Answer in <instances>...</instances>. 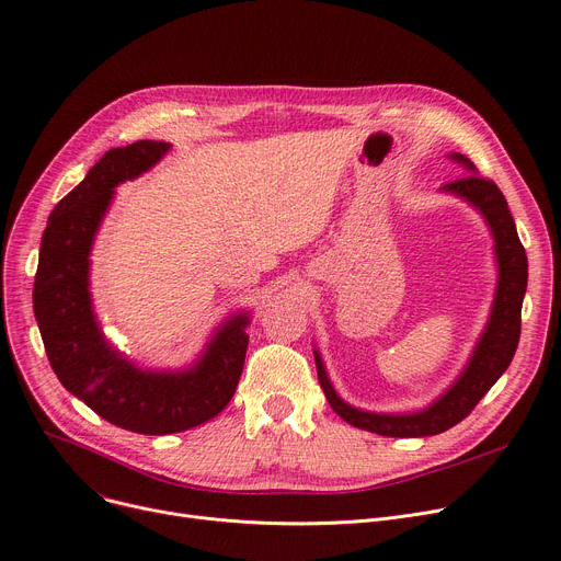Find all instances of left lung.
Here are the masks:
<instances>
[{
	"label": "left lung",
	"instance_id": "1",
	"mask_svg": "<svg viewBox=\"0 0 561 561\" xmlns=\"http://www.w3.org/2000/svg\"><path fill=\"white\" fill-rule=\"evenodd\" d=\"M450 159L461 163L470 174H463L461 180L448 182L444 191L466 199L468 204H473L486 218L495 241L493 248L497 261V286L489 322L473 350V355H470V362L455 379V385L438 400H434L427 409L416 411V414H375V411L350 407L336 396L318 350L313 352L320 389L325 391L330 407L345 423L381 436H432L461 423L500 379V375L507 370L520 339V307L527 288V256L516 233L507 199L491 180H484V176L476 174L478 170L473 161L457 152Z\"/></svg>",
	"mask_w": 561,
	"mask_h": 561
}]
</instances>
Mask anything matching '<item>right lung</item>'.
Instances as JSON below:
<instances>
[{"instance_id":"1","label":"right lung","mask_w":561,"mask_h":561,"mask_svg":"<svg viewBox=\"0 0 561 561\" xmlns=\"http://www.w3.org/2000/svg\"><path fill=\"white\" fill-rule=\"evenodd\" d=\"M170 142L113 147L49 214L34 282V313L58 381L104 421L138 434H172L216 419L245 364L248 313H236L186 370H142L104 339L88 271L100 222L115 186L150 170Z\"/></svg>"}]
</instances>
